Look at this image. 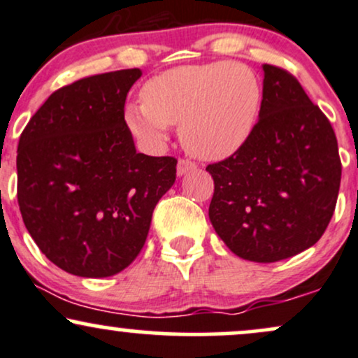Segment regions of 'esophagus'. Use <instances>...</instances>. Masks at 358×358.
Returning a JSON list of instances; mask_svg holds the SVG:
<instances>
[{
  "instance_id": "esophagus-1",
  "label": "esophagus",
  "mask_w": 358,
  "mask_h": 358,
  "mask_svg": "<svg viewBox=\"0 0 358 358\" xmlns=\"http://www.w3.org/2000/svg\"><path fill=\"white\" fill-rule=\"evenodd\" d=\"M196 167H197L196 162L189 161V159H179V162H178V176H184V174H186V172L196 169Z\"/></svg>"
}]
</instances>
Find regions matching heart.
Returning a JSON list of instances; mask_svg holds the SVG:
<instances>
[{
	"label": "heart",
	"instance_id": "obj_1",
	"mask_svg": "<svg viewBox=\"0 0 358 358\" xmlns=\"http://www.w3.org/2000/svg\"><path fill=\"white\" fill-rule=\"evenodd\" d=\"M142 102H130L125 124L145 145L159 149L167 127L179 125L189 154L221 161L253 136L263 103L258 73L239 62L184 65L147 80Z\"/></svg>",
	"mask_w": 358,
	"mask_h": 358
}]
</instances>
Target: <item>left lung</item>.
I'll return each mask as SVG.
<instances>
[{
	"label": "left lung",
	"mask_w": 358,
	"mask_h": 358,
	"mask_svg": "<svg viewBox=\"0 0 358 358\" xmlns=\"http://www.w3.org/2000/svg\"><path fill=\"white\" fill-rule=\"evenodd\" d=\"M263 103L250 141L209 164V220L239 258L275 263L313 246L334 216L342 162L318 105L287 70L263 65Z\"/></svg>",
	"instance_id": "left-lung-1"
}]
</instances>
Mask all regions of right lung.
<instances>
[{"label":"right lung","mask_w":358,"mask_h":358,"mask_svg":"<svg viewBox=\"0 0 358 358\" xmlns=\"http://www.w3.org/2000/svg\"><path fill=\"white\" fill-rule=\"evenodd\" d=\"M138 69L58 88L18 142V204L41 253L63 271L105 278L127 268L149 234L178 159L141 154L124 119Z\"/></svg>","instance_id":"obj_1"}]
</instances>
